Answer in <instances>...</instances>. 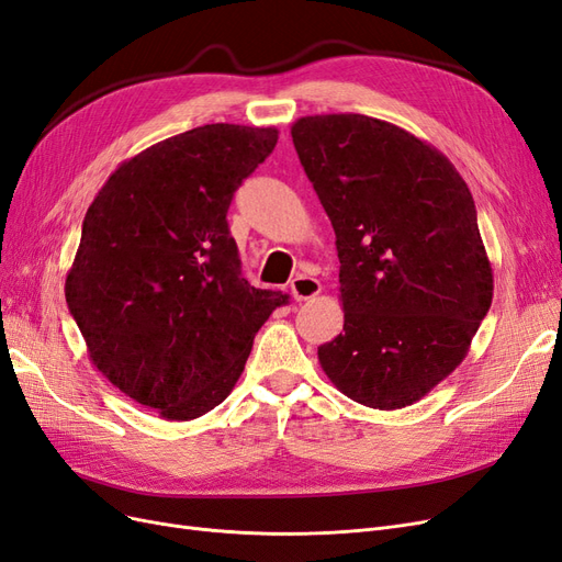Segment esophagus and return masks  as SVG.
Listing matches in <instances>:
<instances>
[{
  "label": "esophagus",
  "instance_id": "34e87169",
  "mask_svg": "<svg viewBox=\"0 0 562 562\" xmlns=\"http://www.w3.org/2000/svg\"><path fill=\"white\" fill-rule=\"evenodd\" d=\"M323 290V285H321V281L318 279H314V277H295L293 281H290V293H293V297L297 300V302H306V300H312V297H316L318 293Z\"/></svg>",
  "mask_w": 562,
  "mask_h": 562
}]
</instances>
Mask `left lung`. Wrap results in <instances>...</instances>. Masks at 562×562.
Masks as SVG:
<instances>
[{
    "mask_svg": "<svg viewBox=\"0 0 562 562\" xmlns=\"http://www.w3.org/2000/svg\"><path fill=\"white\" fill-rule=\"evenodd\" d=\"M290 134L341 262L344 333L318 346L323 372L402 409L462 362L493 302L472 192L437 148L370 115H306Z\"/></svg>",
    "mask_w": 562,
    "mask_h": 562,
    "instance_id": "left-lung-1",
    "label": "left lung"
}]
</instances>
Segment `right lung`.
I'll use <instances>...</instances> for the list:
<instances>
[{
	"label": "right lung",
	"instance_id": "add662e5",
	"mask_svg": "<svg viewBox=\"0 0 562 562\" xmlns=\"http://www.w3.org/2000/svg\"><path fill=\"white\" fill-rule=\"evenodd\" d=\"M274 127L214 123L125 160L92 200L65 297L92 364L167 420L218 406L283 302L241 277L227 209Z\"/></svg>",
	"mask_w": 562,
	"mask_h": 562
}]
</instances>
